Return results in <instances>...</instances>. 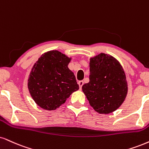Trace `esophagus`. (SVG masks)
<instances>
[{"instance_id": "esophagus-1", "label": "esophagus", "mask_w": 149, "mask_h": 149, "mask_svg": "<svg viewBox=\"0 0 149 149\" xmlns=\"http://www.w3.org/2000/svg\"><path fill=\"white\" fill-rule=\"evenodd\" d=\"M84 82L82 80H80V81H78V85H79V87L80 89H82V86L83 85Z\"/></svg>"}]
</instances>
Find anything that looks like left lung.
<instances>
[{"label": "left lung", "instance_id": "obj_1", "mask_svg": "<svg viewBox=\"0 0 149 149\" xmlns=\"http://www.w3.org/2000/svg\"><path fill=\"white\" fill-rule=\"evenodd\" d=\"M89 82L82 85L89 103L99 114H110L125 101L128 83L122 66L112 55L100 53L91 57Z\"/></svg>", "mask_w": 149, "mask_h": 149}]
</instances>
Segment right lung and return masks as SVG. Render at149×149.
Listing matches in <instances>:
<instances>
[{
    "instance_id": "add662e5",
    "label": "right lung",
    "mask_w": 149,
    "mask_h": 149,
    "mask_svg": "<svg viewBox=\"0 0 149 149\" xmlns=\"http://www.w3.org/2000/svg\"><path fill=\"white\" fill-rule=\"evenodd\" d=\"M71 57L53 50L44 53L34 64L28 87L37 105L54 110L79 89L74 73L68 67Z\"/></svg>"
}]
</instances>
